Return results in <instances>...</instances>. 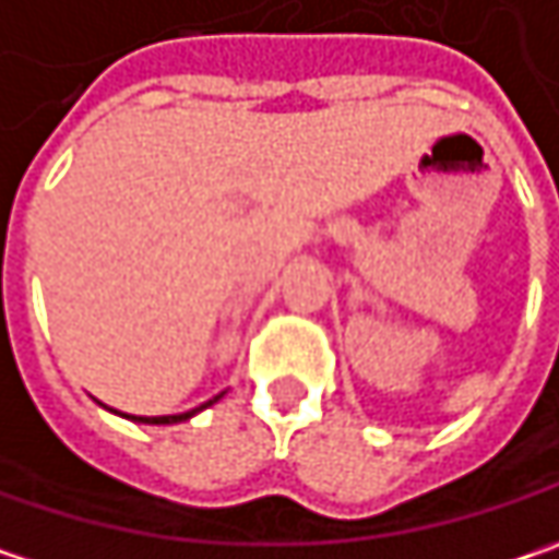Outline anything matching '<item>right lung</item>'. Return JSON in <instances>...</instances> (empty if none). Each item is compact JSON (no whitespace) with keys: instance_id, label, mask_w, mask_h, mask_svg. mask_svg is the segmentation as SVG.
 <instances>
[{"instance_id":"1","label":"right lung","mask_w":559,"mask_h":559,"mask_svg":"<svg viewBox=\"0 0 559 559\" xmlns=\"http://www.w3.org/2000/svg\"><path fill=\"white\" fill-rule=\"evenodd\" d=\"M222 394H216L213 401H206V404H200L197 411H187V414H171V417H133V414H120V417H127V419H133V423H148V426H171V423H183V419H190L193 414H200L203 407H210V404H216L219 401ZM117 414V411H114Z\"/></svg>"}]
</instances>
